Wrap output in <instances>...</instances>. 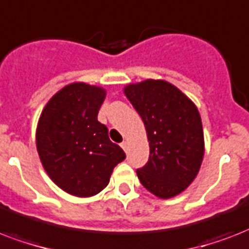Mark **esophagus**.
I'll list each match as a JSON object with an SVG mask.
<instances>
[{
    "label": "esophagus",
    "mask_w": 249,
    "mask_h": 249,
    "mask_svg": "<svg viewBox=\"0 0 249 249\" xmlns=\"http://www.w3.org/2000/svg\"><path fill=\"white\" fill-rule=\"evenodd\" d=\"M121 146H122V149H123V151L127 152V148H128V142H121Z\"/></svg>",
    "instance_id": "esophagus-1"
}]
</instances>
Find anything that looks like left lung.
Segmentation results:
<instances>
[{
	"label": "left lung",
	"mask_w": 249,
	"mask_h": 249,
	"mask_svg": "<svg viewBox=\"0 0 249 249\" xmlns=\"http://www.w3.org/2000/svg\"><path fill=\"white\" fill-rule=\"evenodd\" d=\"M123 92L142 117L149 142V160L136 171L139 180L160 198L182 194L196 178L205 152L197 107L161 79L127 84Z\"/></svg>",
	"instance_id": "8db88e82"
}]
</instances>
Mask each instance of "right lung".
Instances as JSON below:
<instances>
[{
	"label": "right lung",
	"mask_w": 249,
	"mask_h": 249,
	"mask_svg": "<svg viewBox=\"0 0 249 249\" xmlns=\"http://www.w3.org/2000/svg\"><path fill=\"white\" fill-rule=\"evenodd\" d=\"M105 97L103 87L71 83L48 101L38 118L36 148L42 167L61 190L78 197L101 192L126 159L97 121Z\"/></svg>",
	"instance_id": "add662e5"
}]
</instances>
